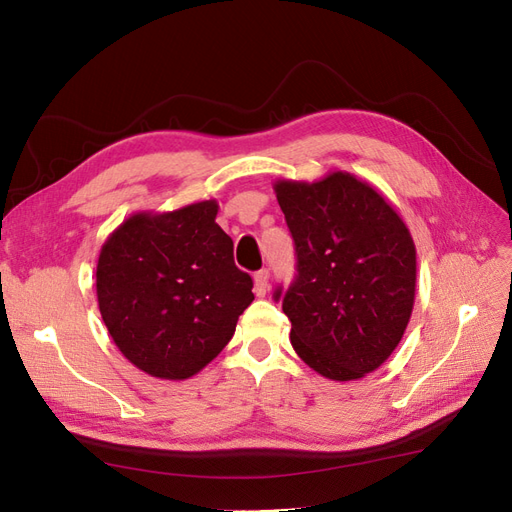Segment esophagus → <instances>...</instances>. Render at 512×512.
Listing matches in <instances>:
<instances>
[{"instance_id": "1", "label": "esophagus", "mask_w": 512, "mask_h": 512, "mask_svg": "<svg viewBox=\"0 0 512 512\" xmlns=\"http://www.w3.org/2000/svg\"><path fill=\"white\" fill-rule=\"evenodd\" d=\"M268 284H270V272L268 270H259L255 274V295L265 297L268 293Z\"/></svg>"}]
</instances>
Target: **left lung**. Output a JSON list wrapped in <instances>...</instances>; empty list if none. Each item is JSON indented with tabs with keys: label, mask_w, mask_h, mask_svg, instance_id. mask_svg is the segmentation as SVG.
<instances>
[{
	"label": "left lung",
	"mask_w": 512,
	"mask_h": 512,
	"mask_svg": "<svg viewBox=\"0 0 512 512\" xmlns=\"http://www.w3.org/2000/svg\"><path fill=\"white\" fill-rule=\"evenodd\" d=\"M297 276L274 299L299 358L330 381H358L402 341L416 291V247L404 219L347 171L278 180Z\"/></svg>",
	"instance_id": "8db88e82"
}]
</instances>
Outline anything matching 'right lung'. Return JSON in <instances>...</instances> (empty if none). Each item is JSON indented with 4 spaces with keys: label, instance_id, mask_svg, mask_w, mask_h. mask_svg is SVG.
Here are the masks:
<instances>
[{
    "label": "right lung",
    "instance_id": "right-lung-1",
    "mask_svg": "<svg viewBox=\"0 0 512 512\" xmlns=\"http://www.w3.org/2000/svg\"><path fill=\"white\" fill-rule=\"evenodd\" d=\"M217 201L133 213L106 238L96 268L102 320L142 372L184 381L232 339L253 295L234 242L215 224Z\"/></svg>",
    "mask_w": 512,
    "mask_h": 512
}]
</instances>
